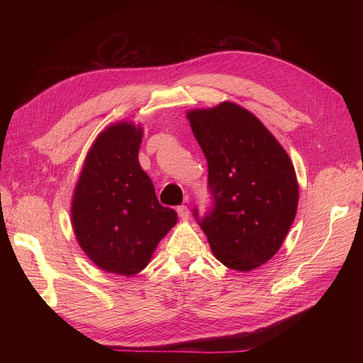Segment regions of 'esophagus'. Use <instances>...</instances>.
I'll return each instance as SVG.
<instances>
[{"instance_id":"1","label":"esophagus","mask_w":363,"mask_h":363,"mask_svg":"<svg viewBox=\"0 0 363 363\" xmlns=\"http://www.w3.org/2000/svg\"><path fill=\"white\" fill-rule=\"evenodd\" d=\"M177 213L183 219V221H186V219H189V215H191L189 207L188 206H179L177 207Z\"/></svg>"}]
</instances>
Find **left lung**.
<instances>
[{"mask_svg":"<svg viewBox=\"0 0 363 363\" xmlns=\"http://www.w3.org/2000/svg\"><path fill=\"white\" fill-rule=\"evenodd\" d=\"M186 116L208 167L213 208L199 221L208 245L227 268L256 269L280 250L295 219L294 164L262 121L236 103Z\"/></svg>","mask_w":363,"mask_h":363,"instance_id":"left-lung-1","label":"left lung"}]
</instances>
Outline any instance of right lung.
Wrapping results in <instances>:
<instances>
[{
  "label": "right lung",
  "instance_id": "obj_1",
  "mask_svg": "<svg viewBox=\"0 0 363 363\" xmlns=\"http://www.w3.org/2000/svg\"><path fill=\"white\" fill-rule=\"evenodd\" d=\"M144 128L130 121L108 125L87 151L71 203L77 242L95 265L118 276L144 269L162 238L177 224L139 164Z\"/></svg>",
  "mask_w": 363,
  "mask_h": 363
}]
</instances>
